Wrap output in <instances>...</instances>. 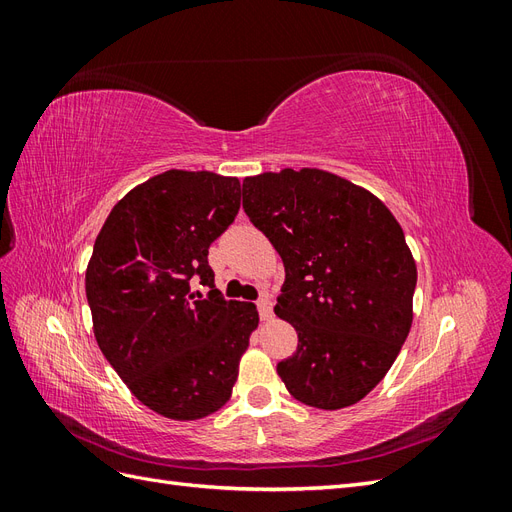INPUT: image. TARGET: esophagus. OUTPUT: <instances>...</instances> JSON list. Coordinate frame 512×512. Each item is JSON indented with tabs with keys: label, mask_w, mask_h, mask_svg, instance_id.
<instances>
[{
	"label": "esophagus",
	"mask_w": 512,
	"mask_h": 512,
	"mask_svg": "<svg viewBox=\"0 0 512 512\" xmlns=\"http://www.w3.org/2000/svg\"><path fill=\"white\" fill-rule=\"evenodd\" d=\"M256 307H258V314L262 320H271L273 318V301L269 294H260V299L256 301Z\"/></svg>",
	"instance_id": "34e87169"
}]
</instances>
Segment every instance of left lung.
Returning <instances> with one entry per match:
<instances>
[{"mask_svg":"<svg viewBox=\"0 0 512 512\" xmlns=\"http://www.w3.org/2000/svg\"><path fill=\"white\" fill-rule=\"evenodd\" d=\"M243 209L284 260L275 314L299 346L277 374L307 406L356 404L410 333L416 265L404 230L374 194L316 168L243 179Z\"/></svg>","mask_w":512,"mask_h":512,"instance_id":"8db88e82","label":"left lung"}]
</instances>
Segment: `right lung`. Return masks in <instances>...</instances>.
<instances>
[{"instance_id": "add662e5", "label": "right lung", "mask_w": 512, "mask_h": 512, "mask_svg": "<svg viewBox=\"0 0 512 512\" xmlns=\"http://www.w3.org/2000/svg\"><path fill=\"white\" fill-rule=\"evenodd\" d=\"M241 185L166 170L123 196L91 254L85 292L106 361L149 410L196 421L220 410L258 324L254 303L213 286L209 245L235 222ZM209 285L207 298L191 292Z\"/></svg>"}]
</instances>
